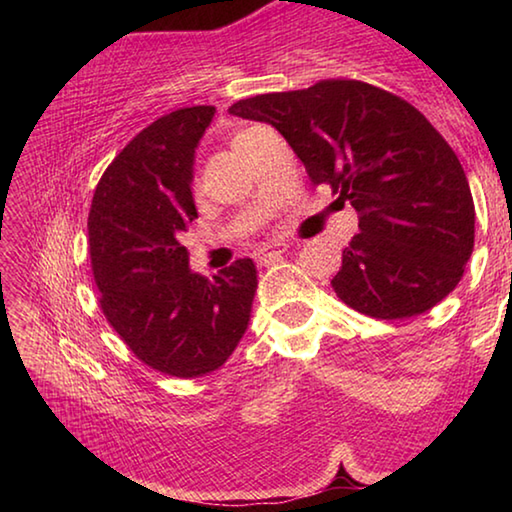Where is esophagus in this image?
<instances>
[{
  "instance_id": "obj_1",
  "label": "esophagus",
  "mask_w": 512,
  "mask_h": 512,
  "mask_svg": "<svg viewBox=\"0 0 512 512\" xmlns=\"http://www.w3.org/2000/svg\"><path fill=\"white\" fill-rule=\"evenodd\" d=\"M284 253H287V246H284V244H273V246H266L262 250H257L255 259H257V264L266 266V264L277 262V259H282Z\"/></svg>"
}]
</instances>
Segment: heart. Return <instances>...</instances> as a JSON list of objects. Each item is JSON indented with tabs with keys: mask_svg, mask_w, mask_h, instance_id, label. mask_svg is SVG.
<instances>
[{
	"mask_svg": "<svg viewBox=\"0 0 512 512\" xmlns=\"http://www.w3.org/2000/svg\"><path fill=\"white\" fill-rule=\"evenodd\" d=\"M239 135H241V133H239ZM239 135H237V137H239ZM237 137H235V140H232V142H237Z\"/></svg>",
	"mask_w": 512,
	"mask_h": 512,
	"instance_id": "1",
	"label": "heart"
}]
</instances>
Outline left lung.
I'll return each mask as SVG.
<instances>
[{
  "label": "left lung",
  "mask_w": 512,
  "mask_h": 512,
  "mask_svg": "<svg viewBox=\"0 0 512 512\" xmlns=\"http://www.w3.org/2000/svg\"><path fill=\"white\" fill-rule=\"evenodd\" d=\"M230 115L282 133L314 185L359 214L332 289L379 320L438 305L474 248V201L452 146L409 101L354 79L259 94Z\"/></svg>",
  "instance_id": "8db88e82"
}]
</instances>
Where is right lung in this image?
Returning a JSON list of instances; mask_svg holds the SVG:
<instances>
[{
    "label": "right lung",
    "instance_id": "1",
    "mask_svg": "<svg viewBox=\"0 0 512 512\" xmlns=\"http://www.w3.org/2000/svg\"><path fill=\"white\" fill-rule=\"evenodd\" d=\"M214 106L180 108L137 133L103 171L88 216L99 307L137 359L162 375L219 370L244 336L257 289L250 259L210 282L180 244L196 219L194 151Z\"/></svg>",
    "mask_w": 512,
    "mask_h": 512
}]
</instances>
